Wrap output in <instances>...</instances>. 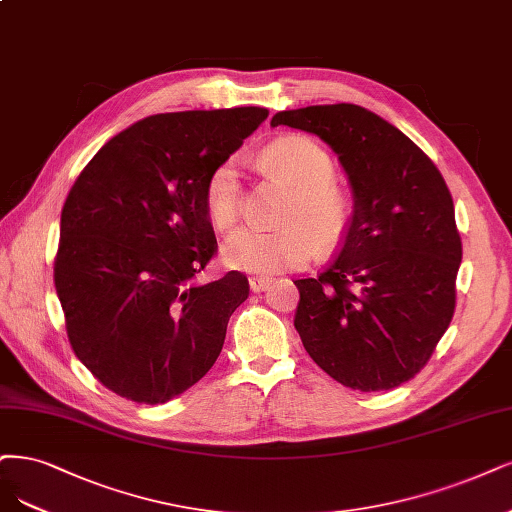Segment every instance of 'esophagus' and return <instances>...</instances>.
<instances>
[{"label": "esophagus", "instance_id": "1", "mask_svg": "<svg viewBox=\"0 0 512 512\" xmlns=\"http://www.w3.org/2000/svg\"><path fill=\"white\" fill-rule=\"evenodd\" d=\"M269 286V277H250V290L252 292H262Z\"/></svg>", "mask_w": 512, "mask_h": 512}]
</instances>
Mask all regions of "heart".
Masks as SVG:
<instances>
[{
    "label": "heart",
    "mask_w": 512,
    "mask_h": 512,
    "mask_svg": "<svg viewBox=\"0 0 512 512\" xmlns=\"http://www.w3.org/2000/svg\"><path fill=\"white\" fill-rule=\"evenodd\" d=\"M267 165L292 188L284 211V231L239 228L222 243V262L228 269L269 275L305 267L317 243L332 248L347 231L351 203L334 184L337 165L326 148L303 135L277 139L264 150ZM205 209L216 228L233 226L241 211V178L235 158L220 163L205 184Z\"/></svg>",
    "instance_id": "heart-1"
}]
</instances>
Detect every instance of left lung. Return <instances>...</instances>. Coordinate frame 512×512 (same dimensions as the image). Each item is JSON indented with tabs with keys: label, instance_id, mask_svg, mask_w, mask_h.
Segmentation results:
<instances>
[{
	"label": "left lung",
	"instance_id": "left-lung-1",
	"mask_svg": "<svg viewBox=\"0 0 512 512\" xmlns=\"http://www.w3.org/2000/svg\"><path fill=\"white\" fill-rule=\"evenodd\" d=\"M277 125L320 137L354 192L339 254L317 277L294 281V326L332 379L392 390L426 366L453 317L462 239L451 192L407 135L360 105L277 112Z\"/></svg>",
	"mask_w": 512,
	"mask_h": 512
}]
</instances>
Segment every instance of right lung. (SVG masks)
<instances>
[{"instance_id": "add662e5", "label": "right lung", "mask_w": 512, "mask_h": 512, "mask_svg": "<svg viewBox=\"0 0 512 512\" xmlns=\"http://www.w3.org/2000/svg\"><path fill=\"white\" fill-rule=\"evenodd\" d=\"M267 116L250 105L137 120L69 190L55 260L67 337L118 396L167 402L218 360L250 284L237 271L195 279L218 248L205 184Z\"/></svg>"}]
</instances>
